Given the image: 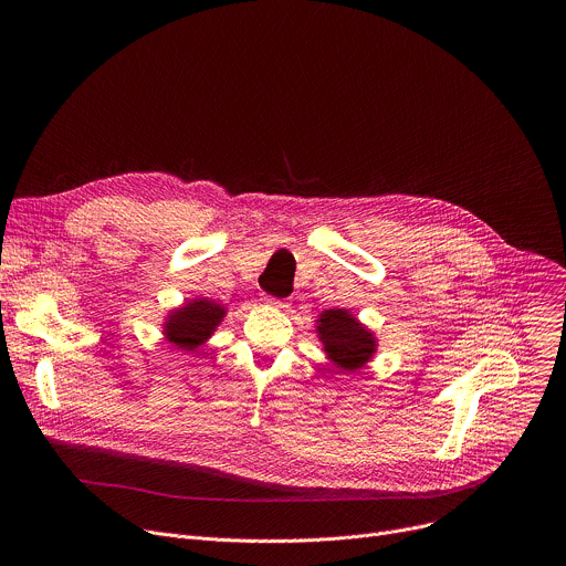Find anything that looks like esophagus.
<instances>
[{
    "instance_id": "obj_1",
    "label": "esophagus",
    "mask_w": 566,
    "mask_h": 566,
    "mask_svg": "<svg viewBox=\"0 0 566 566\" xmlns=\"http://www.w3.org/2000/svg\"><path fill=\"white\" fill-rule=\"evenodd\" d=\"M264 302H266L269 306H275V308H284V306H289L284 300H277V297H273V295H264Z\"/></svg>"
}]
</instances>
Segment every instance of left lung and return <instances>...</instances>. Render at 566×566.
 <instances>
[{
  "instance_id": "obj_1",
  "label": "left lung",
  "mask_w": 566,
  "mask_h": 566,
  "mask_svg": "<svg viewBox=\"0 0 566 566\" xmlns=\"http://www.w3.org/2000/svg\"><path fill=\"white\" fill-rule=\"evenodd\" d=\"M315 332L319 343L325 345L327 358L340 371H356L376 354L374 334L363 327L358 317H354L347 308L322 311Z\"/></svg>"
}]
</instances>
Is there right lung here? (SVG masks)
Masks as SVG:
<instances>
[{
	"mask_svg": "<svg viewBox=\"0 0 566 566\" xmlns=\"http://www.w3.org/2000/svg\"><path fill=\"white\" fill-rule=\"evenodd\" d=\"M226 315V306L217 304L208 297L188 300L184 306L175 308L164 325L166 340L181 349V352H195L201 347L219 327V322Z\"/></svg>",
	"mask_w": 566,
	"mask_h": 566,
	"instance_id": "1",
	"label": "right lung"
}]
</instances>
